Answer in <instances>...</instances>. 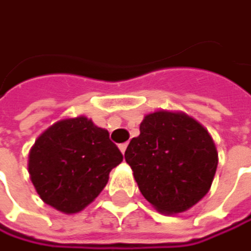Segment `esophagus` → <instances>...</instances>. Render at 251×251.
Returning <instances> with one entry per match:
<instances>
[{
	"label": "esophagus",
	"instance_id": "obj_1",
	"mask_svg": "<svg viewBox=\"0 0 251 251\" xmlns=\"http://www.w3.org/2000/svg\"><path fill=\"white\" fill-rule=\"evenodd\" d=\"M119 149H120V151L125 154V151H126V149H128V143H123V144H120V146H119Z\"/></svg>",
	"mask_w": 251,
	"mask_h": 251
}]
</instances>
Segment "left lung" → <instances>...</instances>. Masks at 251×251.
Here are the masks:
<instances>
[{
	"instance_id": "obj_1",
	"label": "left lung",
	"mask_w": 251,
	"mask_h": 251,
	"mask_svg": "<svg viewBox=\"0 0 251 251\" xmlns=\"http://www.w3.org/2000/svg\"><path fill=\"white\" fill-rule=\"evenodd\" d=\"M125 160L146 200L162 213L176 215L209 193L218 151L197 120L185 113L160 110L144 117Z\"/></svg>"
}]
</instances>
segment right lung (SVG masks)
<instances>
[{
  "label": "right lung",
  "instance_id": "1",
  "mask_svg": "<svg viewBox=\"0 0 251 251\" xmlns=\"http://www.w3.org/2000/svg\"><path fill=\"white\" fill-rule=\"evenodd\" d=\"M122 160L108 132L79 116L55 122L38 137L27 169L42 201L73 215L98 197Z\"/></svg>",
  "mask_w": 251,
  "mask_h": 251
}]
</instances>
